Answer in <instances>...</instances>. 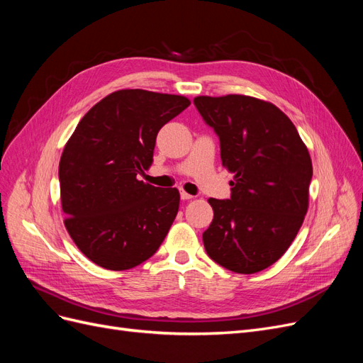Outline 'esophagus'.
Segmentation results:
<instances>
[{
	"label": "esophagus",
	"mask_w": 363,
	"mask_h": 363,
	"mask_svg": "<svg viewBox=\"0 0 363 363\" xmlns=\"http://www.w3.org/2000/svg\"><path fill=\"white\" fill-rule=\"evenodd\" d=\"M180 199L183 200V201H188V200H192L194 196L191 195V194H188V192H184V191H180Z\"/></svg>",
	"instance_id": "obj_1"
}]
</instances>
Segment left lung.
Wrapping results in <instances>:
<instances>
[{
    "label": "left lung",
    "mask_w": 363,
    "mask_h": 363,
    "mask_svg": "<svg viewBox=\"0 0 363 363\" xmlns=\"http://www.w3.org/2000/svg\"><path fill=\"white\" fill-rule=\"evenodd\" d=\"M196 111L219 139L235 172L227 200L211 199L213 221L203 233L218 265L255 274L277 262L303 224L312 160L292 121L274 104L245 95L196 96Z\"/></svg>",
    "instance_id": "1"
}]
</instances>
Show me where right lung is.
I'll return each instance as SVG.
<instances>
[{
    "label": "right lung",
    "instance_id": "right-lung-1",
    "mask_svg": "<svg viewBox=\"0 0 363 363\" xmlns=\"http://www.w3.org/2000/svg\"><path fill=\"white\" fill-rule=\"evenodd\" d=\"M191 101L124 89L96 103L77 125L59 164L65 225L98 267L124 271L159 250L180 194L138 180L152 163L159 130Z\"/></svg>",
    "mask_w": 363,
    "mask_h": 363
}]
</instances>
